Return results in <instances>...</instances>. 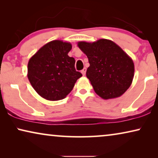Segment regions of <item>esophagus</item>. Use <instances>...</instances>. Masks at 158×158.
<instances>
[{
    "mask_svg": "<svg viewBox=\"0 0 158 158\" xmlns=\"http://www.w3.org/2000/svg\"><path fill=\"white\" fill-rule=\"evenodd\" d=\"M85 73H86V68H83V70H81V73H82V74H83V76L85 75Z\"/></svg>",
    "mask_w": 158,
    "mask_h": 158,
    "instance_id": "obj_1",
    "label": "esophagus"
}]
</instances>
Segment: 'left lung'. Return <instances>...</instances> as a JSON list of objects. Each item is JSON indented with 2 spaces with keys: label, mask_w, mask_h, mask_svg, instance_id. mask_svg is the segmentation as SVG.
Returning a JSON list of instances; mask_svg holds the SVG:
<instances>
[{
  "label": "left lung",
  "mask_w": 158,
  "mask_h": 158,
  "mask_svg": "<svg viewBox=\"0 0 158 158\" xmlns=\"http://www.w3.org/2000/svg\"><path fill=\"white\" fill-rule=\"evenodd\" d=\"M77 46L88 58L86 76L101 98L111 99L124 94L132 83L135 64L119 46L101 39L94 42H79Z\"/></svg>",
  "instance_id": "left-lung-1"
}]
</instances>
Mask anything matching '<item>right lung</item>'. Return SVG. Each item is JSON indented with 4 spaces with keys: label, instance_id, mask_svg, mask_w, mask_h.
Instances as JSON below:
<instances>
[{
    "label": "right lung",
    "instance_id": "add662e5",
    "mask_svg": "<svg viewBox=\"0 0 158 158\" xmlns=\"http://www.w3.org/2000/svg\"><path fill=\"white\" fill-rule=\"evenodd\" d=\"M70 42L51 41L39 49L28 62V79L36 92L47 100L65 98L82 76L75 70V60L68 56Z\"/></svg>",
    "mask_w": 158,
    "mask_h": 158
}]
</instances>
